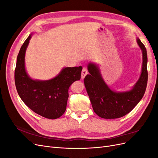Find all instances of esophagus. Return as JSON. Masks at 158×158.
Masks as SVG:
<instances>
[{
  "label": "esophagus",
  "instance_id": "esophagus-1",
  "mask_svg": "<svg viewBox=\"0 0 158 158\" xmlns=\"http://www.w3.org/2000/svg\"><path fill=\"white\" fill-rule=\"evenodd\" d=\"M88 74V70L85 68H83L82 71V74H81V78L84 79L85 78V76Z\"/></svg>",
  "mask_w": 158,
  "mask_h": 158
}]
</instances>
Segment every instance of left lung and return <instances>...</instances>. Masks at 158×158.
<instances>
[{"mask_svg": "<svg viewBox=\"0 0 158 158\" xmlns=\"http://www.w3.org/2000/svg\"><path fill=\"white\" fill-rule=\"evenodd\" d=\"M136 42L142 52V71L139 79L132 89L115 92L110 88L102 78L98 64L89 62V73L84 78V85L94 112L103 118H117L126 115L135 107L144 96L148 82L147 51L137 38Z\"/></svg>", "mask_w": 158, "mask_h": 158, "instance_id": "left-lung-1", "label": "left lung"}]
</instances>
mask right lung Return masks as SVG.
<instances>
[{"mask_svg":"<svg viewBox=\"0 0 158 158\" xmlns=\"http://www.w3.org/2000/svg\"><path fill=\"white\" fill-rule=\"evenodd\" d=\"M32 33L21 47L17 56L14 80L19 96L33 112L50 119L59 118L65 112L69 88L79 80L82 66L64 67L55 78L48 80H33L25 67V55Z\"/></svg>","mask_w":158,"mask_h":158,"instance_id":"obj_1","label":"right lung"}]
</instances>
